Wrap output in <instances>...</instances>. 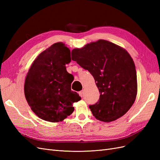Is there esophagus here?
I'll list each match as a JSON object with an SVG mask.
<instances>
[{"mask_svg":"<svg viewBox=\"0 0 160 160\" xmlns=\"http://www.w3.org/2000/svg\"><path fill=\"white\" fill-rule=\"evenodd\" d=\"M83 91H79V95L81 97V98H83Z\"/></svg>","mask_w":160,"mask_h":160,"instance_id":"esophagus-1","label":"esophagus"}]
</instances>
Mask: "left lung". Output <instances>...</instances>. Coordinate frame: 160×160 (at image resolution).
<instances>
[{"label": "left lung", "instance_id": "8db88e82", "mask_svg": "<svg viewBox=\"0 0 160 160\" xmlns=\"http://www.w3.org/2000/svg\"><path fill=\"white\" fill-rule=\"evenodd\" d=\"M71 56L72 60L91 72L100 92L98 102L89 105L95 118L111 122L126 113L138 93L136 70L129 52L100 39L72 49Z\"/></svg>", "mask_w": 160, "mask_h": 160}]
</instances>
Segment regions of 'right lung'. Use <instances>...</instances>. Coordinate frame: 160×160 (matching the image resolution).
Instances as JSON below:
<instances>
[{
	"mask_svg": "<svg viewBox=\"0 0 160 160\" xmlns=\"http://www.w3.org/2000/svg\"><path fill=\"white\" fill-rule=\"evenodd\" d=\"M71 61L69 48L56 42L38 55L27 74L26 100L33 112L47 122H62L73 112V103L81 100L71 89L74 78L65 67Z\"/></svg>",
	"mask_w": 160,
	"mask_h": 160,
	"instance_id": "right-lung-1",
	"label": "right lung"
}]
</instances>
